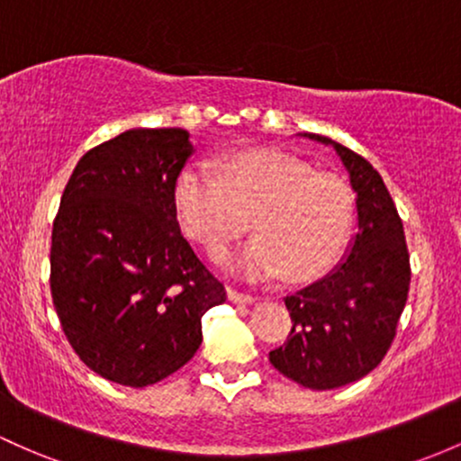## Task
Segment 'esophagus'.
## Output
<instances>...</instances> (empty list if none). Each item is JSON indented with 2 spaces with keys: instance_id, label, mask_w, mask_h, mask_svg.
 Masks as SVG:
<instances>
[{
  "instance_id": "obj_1",
  "label": "esophagus",
  "mask_w": 461,
  "mask_h": 461,
  "mask_svg": "<svg viewBox=\"0 0 461 461\" xmlns=\"http://www.w3.org/2000/svg\"><path fill=\"white\" fill-rule=\"evenodd\" d=\"M227 297H230L234 304H251V302L256 300L254 295H249V293H242V291H236V288H227Z\"/></svg>"
}]
</instances>
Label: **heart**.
<instances>
[{
	"mask_svg": "<svg viewBox=\"0 0 461 461\" xmlns=\"http://www.w3.org/2000/svg\"><path fill=\"white\" fill-rule=\"evenodd\" d=\"M207 166H190L175 184L179 225L210 256H221L249 227L256 239L230 269L251 277L280 273L286 282H311L346 249L354 196L341 176L315 173L306 161L273 149H247Z\"/></svg>",
	"mask_w": 461,
	"mask_h": 461,
	"instance_id": "1",
	"label": "heart"
}]
</instances>
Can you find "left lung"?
<instances>
[{
	"label": "left lung",
	"instance_id": "1",
	"mask_svg": "<svg viewBox=\"0 0 461 461\" xmlns=\"http://www.w3.org/2000/svg\"><path fill=\"white\" fill-rule=\"evenodd\" d=\"M304 138L332 146L350 175L358 231L335 269L285 297L293 328L269 361L291 381L323 392L350 385L383 361L407 302L411 267L402 221L370 161L321 135Z\"/></svg>",
	"mask_w": 461,
	"mask_h": 461
}]
</instances>
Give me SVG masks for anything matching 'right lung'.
<instances>
[{"mask_svg":"<svg viewBox=\"0 0 461 461\" xmlns=\"http://www.w3.org/2000/svg\"><path fill=\"white\" fill-rule=\"evenodd\" d=\"M194 153L184 129H131L80 157L52 227L50 286L80 361L126 387L155 385L203 341L225 302L179 230L175 184Z\"/></svg>","mask_w":461,"mask_h":461,"instance_id":"add662e5","label":"right lung"}]
</instances>
